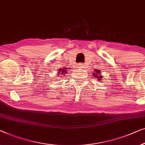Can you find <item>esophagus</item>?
<instances>
[{
	"mask_svg": "<svg viewBox=\"0 0 145 145\" xmlns=\"http://www.w3.org/2000/svg\"><path fill=\"white\" fill-rule=\"evenodd\" d=\"M85 65L83 64V63H79V64H78V65H77V66H78V68L79 69H82L83 68H85L84 67Z\"/></svg>",
	"mask_w": 145,
	"mask_h": 145,
	"instance_id": "esophagus-1",
	"label": "esophagus"
}]
</instances>
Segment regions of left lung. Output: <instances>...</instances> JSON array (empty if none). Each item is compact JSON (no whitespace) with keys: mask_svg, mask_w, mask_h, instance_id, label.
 Here are the masks:
<instances>
[{"mask_svg":"<svg viewBox=\"0 0 145 145\" xmlns=\"http://www.w3.org/2000/svg\"><path fill=\"white\" fill-rule=\"evenodd\" d=\"M95 72H96V75L95 73H93L94 74V77H97L98 80L99 81H101V79L102 78V76L101 75H100V73H101V72H100L99 70H95Z\"/></svg>","mask_w":145,"mask_h":145,"instance_id":"left-lung-1","label":"left lung"}]
</instances>
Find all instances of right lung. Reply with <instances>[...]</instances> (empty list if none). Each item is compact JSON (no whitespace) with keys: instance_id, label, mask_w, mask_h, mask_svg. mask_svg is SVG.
<instances>
[{"instance_id":"add662e5","label":"right lung","mask_w":145,"mask_h":145,"mask_svg":"<svg viewBox=\"0 0 145 145\" xmlns=\"http://www.w3.org/2000/svg\"><path fill=\"white\" fill-rule=\"evenodd\" d=\"M67 69H68V68H62V69H60V70H59V73H58V76H59V75H60V74H66V70H67ZM69 69V68H68Z\"/></svg>"}]
</instances>
